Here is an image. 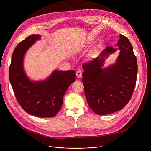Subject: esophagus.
Instances as JSON below:
<instances>
[{
    "label": "esophagus",
    "instance_id": "esophagus-1",
    "mask_svg": "<svg viewBox=\"0 0 151 151\" xmlns=\"http://www.w3.org/2000/svg\"><path fill=\"white\" fill-rule=\"evenodd\" d=\"M82 76V71L81 70H78L76 72V76L78 78H81Z\"/></svg>",
    "mask_w": 151,
    "mask_h": 151
}]
</instances>
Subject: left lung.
<instances>
[{
	"label": "left lung",
	"mask_w": 151,
	"mask_h": 151,
	"mask_svg": "<svg viewBox=\"0 0 151 151\" xmlns=\"http://www.w3.org/2000/svg\"><path fill=\"white\" fill-rule=\"evenodd\" d=\"M117 46L120 50L116 63L103 69L105 57L117 51L107 47L100 55L82 64V83L90 108L99 115L121 110L130 100L135 88L137 63L133 47L122 34Z\"/></svg>",
	"instance_id": "left-lung-1"
}]
</instances>
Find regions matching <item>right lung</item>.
Here are the masks:
<instances>
[{"label": "right lung", "instance_id": "right-lung-1", "mask_svg": "<svg viewBox=\"0 0 151 151\" xmlns=\"http://www.w3.org/2000/svg\"><path fill=\"white\" fill-rule=\"evenodd\" d=\"M38 35H32L15 47L9 69V81L20 106L29 114L40 117H54L63 104V99L70 85L76 79L74 70H55L46 79L32 81L23 68L26 52L36 40Z\"/></svg>", "mask_w": 151, "mask_h": 151}]
</instances>
